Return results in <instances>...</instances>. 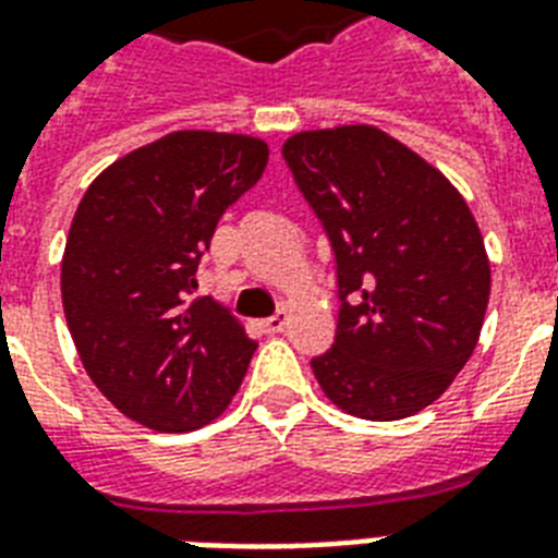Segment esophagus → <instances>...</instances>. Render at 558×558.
I'll return each instance as SVG.
<instances>
[{
    "label": "esophagus",
    "mask_w": 558,
    "mask_h": 558,
    "mask_svg": "<svg viewBox=\"0 0 558 558\" xmlns=\"http://www.w3.org/2000/svg\"><path fill=\"white\" fill-rule=\"evenodd\" d=\"M287 324H289V313H287V310H278V313L271 315V318H266V322H263V330H266V332H283V330H287Z\"/></svg>",
    "instance_id": "1"
}]
</instances>
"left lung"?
<instances>
[{
    "label": "left lung",
    "mask_w": 558,
    "mask_h": 558,
    "mask_svg": "<svg viewBox=\"0 0 558 558\" xmlns=\"http://www.w3.org/2000/svg\"><path fill=\"white\" fill-rule=\"evenodd\" d=\"M298 191L336 254V341L313 359L327 397L362 420L432 405L472 356L489 260L451 182L376 126L298 133L283 144Z\"/></svg>",
    "instance_id": "1"
}]
</instances>
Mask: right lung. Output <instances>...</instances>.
<instances>
[{"mask_svg": "<svg viewBox=\"0 0 558 558\" xmlns=\"http://www.w3.org/2000/svg\"><path fill=\"white\" fill-rule=\"evenodd\" d=\"M269 161L260 138L179 130L109 165L74 210L63 313L89 379L153 432L217 420L254 344L214 298H193L219 217Z\"/></svg>", "mask_w": 558, "mask_h": 558, "instance_id": "1", "label": "right lung"}]
</instances>
